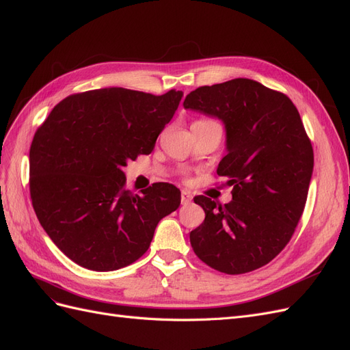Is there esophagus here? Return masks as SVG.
Masks as SVG:
<instances>
[{"instance_id": "1", "label": "esophagus", "mask_w": 350, "mask_h": 350, "mask_svg": "<svg viewBox=\"0 0 350 350\" xmlns=\"http://www.w3.org/2000/svg\"><path fill=\"white\" fill-rule=\"evenodd\" d=\"M192 199H193V195L191 192H189V191H182V204L183 205L191 204Z\"/></svg>"}]
</instances>
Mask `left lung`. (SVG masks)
Listing matches in <instances>:
<instances>
[{
  "label": "left lung",
  "instance_id": "8db88e82",
  "mask_svg": "<svg viewBox=\"0 0 350 350\" xmlns=\"http://www.w3.org/2000/svg\"><path fill=\"white\" fill-rule=\"evenodd\" d=\"M183 107L224 124L217 174L233 186L224 206L195 198L205 219L191 232L193 251L226 274L261 268L291 241L305 208L314 151L301 116L284 94L243 77L198 88Z\"/></svg>",
  "mask_w": 350,
  "mask_h": 350
}]
</instances>
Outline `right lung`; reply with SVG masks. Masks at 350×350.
<instances>
[{
    "instance_id": "right-lung-1",
    "label": "right lung",
    "mask_w": 350,
    "mask_h": 350,
    "mask_svg": "<svg viewBox=\"0 0 350 350\" xmlns=\"http://www.w3.org/2000/svg\"><path fill=\"white\" fill-rule=\"evenodd\" d=\"M182 91L151 95L103 88L70 95L38 129L29 154L31 198L46 234L73 262L114 271L141 258L180 191L155 183L126 191L123 168L151 154Z\"/></svg>"
}]
</instances>
